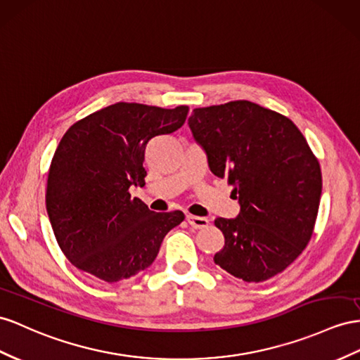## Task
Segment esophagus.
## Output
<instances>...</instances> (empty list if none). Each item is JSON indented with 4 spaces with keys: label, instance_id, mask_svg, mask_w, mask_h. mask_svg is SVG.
<instances>
[{
    "label": "esophagus",
    "instance_id": "esophagus-1",
    "mask_svg": "<svg viewBox=\"0 0 360 360\" xmlns=\"http://www.w3.org/2000/svg\"><path fill=\"white\" fill-rule=\"evenodd\" d=\"M187 222L190 224V226L196 228V229H200V228H205L208 226V219L205 217H199V216H193V214H188L187 216Z\"/></svg>",
    "mask_w": 360,
    "mask_h": 360
}]
</instances>
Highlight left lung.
<instances>
[{
    "instance_id": "left-lung-1",
    "label": "left lung",
    "mask_w": 360,
    "mask_h": 360,
    "mask_svg": "<svg viewBox=\"0 0 360 360\" xmlns=\"http://www.w3.org/2000/svg\"><path fill=\"white\" fill-rule=\"evenodd\" d=\"M188 126L240 204L236 219L214 220L225 237L214 263L246 283L272 278L313 234L322 191L316 156L292 120L248 100L193 109Z\"/></svg>"
}]
</instances>
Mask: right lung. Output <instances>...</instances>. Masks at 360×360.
Returning a JSON list of instances; mask_svg holds the SVG:
<instances>
[{
  "mask_svg": "<svg viewBox=\"0 0 360 360\" xmlns=\"http://www.w3.org/2000/svg\"><path fill=\"white\" fill-rule=\"evenodd\" d=\"M188 106L110 105L72 124L51 160L47 213L62 252L77 269L117 283L153 263L162 238L184 220L155 213L129 188L144 186L146 146L186 123Z\"/></svg>",
  "mask_w": 360,
  "mask_h": 360,
  "instance_id": "obj_1",
  "label": "right lung"
}]
</instances>
